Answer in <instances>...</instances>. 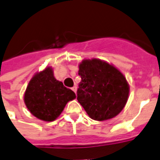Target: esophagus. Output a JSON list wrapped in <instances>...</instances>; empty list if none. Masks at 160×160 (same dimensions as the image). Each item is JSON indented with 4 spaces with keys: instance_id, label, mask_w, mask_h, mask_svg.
I'll list each match as a JSON object with an SVG mask.
<instances>
[{
    "instance_id": "esophagus-1",
    "label": "esophagus",
    "mask_w": 160,
    "mask_h": 160,
    "mask_svg": "<svg viewBox=\"0 0 160 160\" xmlns=\"http://www.w3.org/2000/svg\"><path fill=\"white\" fill-rule=\"evenodd\" d=\"M72 90H73V92H74L76 93V92H77V87H76V86H74V87H73V88H72Z\"/></svg>"
}]
</instances>
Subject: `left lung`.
<instances>
[{
	"label": "left lung",
	"instance_id": "obj_1",
	"mask_svg": "<svg viewBox=\"0 0 160 160\" xmlns=\"http://www.w3.org/2000/svg\"><path fill=\"white\" fill-rule=\"evenodd\" d=\"M79 75L77 100L92 119L108 120L122 111L129 85L116 67L100 59H85L79 65Z\"/></svg>",
	"mask_w": 160,
	"mask_h": 160
}]
</instances>
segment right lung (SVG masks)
I'll return each instance as SVG.
<instances>
[{
  "label": "right lung",
  "mask_w": 160,
  "mask_h": 160,
  "mask_svg": "<svg viewBox=\"0 0 160 160\" xmlns=\"http://www.w3.org/2000/svg\"><path fill=\"white\" fill-rule=\"evenodd\" d=\"M75 98L73 91L54 77L52 68L47 67L31 79L25 92L24 101L34 117L52 122L61 115L67 103Z\"/></svg>",
  "instance_id": "right-lung-1"
}]
</instances>
